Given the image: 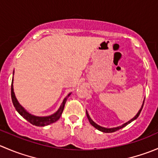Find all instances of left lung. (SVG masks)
Wrapping results in <instances>:
<instances>
[{
    "mask_svg": "<svg viewBox=\"0 0 158 158\" xmlns=\"http://www.w3.org/2000/svg\"><path fill=\"white\" fill-rule=\"evenodd\" d=\"M143 102H144V101H143ZM143 105H142L141 108L140 109V110H139L138 113H137V115H136V116H134V117L133 118V119H131V120H129V121H128V122H127V123H125L124 124H123V125H122V126L117 127H113V128H105V127H101V126H99V125L96 124V123H95V122L93 121V120H92L91 118H90L88 112H87V111H86V116H87V118H88L90 124H91L92 126L94 127L95 128H96V129H97V130H99V131H102V132H103V133H113V132H115V131H118V130L121 129V128L124 127H126L127 125L129 124V123H131L132 121H134V120H136V119H137V118L139 116V115H140V112H141L142 108H143Z\"/></svg>",
    "mask_w": 158,
    "mask_h": 158,
    "instance_id": "left-lung-1",
    "label": "left lung"
}]
</instances>
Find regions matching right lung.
<instances>
[{"label": "right lung", "mask_w": 158, "mask_h": 158, "mask_svg": "<svg viewBox=\"0 0 158 158\" xmlns=\"http://www.w3.org/2000/svg\"><path fill=\"white\" fill-rule=\"evenodd\" d=\"M70 95H71V93L68 94V96L64 99L63 102H62V103L61 104L59 110H58L56 113H53L52 115H51V116H34V115H31V113H29L28 112L26 111V110H24V107L21 106L20 105L19 102H18V101L17 100L16 97H15V93H14L13 79H12L11 99H12V102H13L14 104V106H15V108L16 109L17 111L18 112V113H19L21 116H23L26 120H27V121H28L29 123H31L32 125H35V126H37V127H45L57 121L59 118H60L62 112H63L64 107H65V102H66L67 99H68V97L70 96Z\"/></svg>", "instance_id": "add662e5"}]
</instances>
